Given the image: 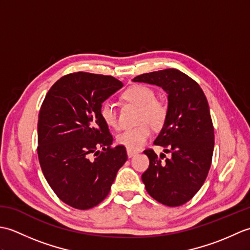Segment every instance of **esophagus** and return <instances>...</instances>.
Instances as JSON below:
<instances>
[{
    "mask_svg": "<svg viewBox=\"0 0 250 250\" xmlns=\"http://www.w3.org/2000/svg\"><path fill=\"white\" fill-rule=\"evenodd\" d=\"M126 153H128V157L129 158H132V157H134L135 155H137V151H135V150H126Z\"/></svg>",
    "mask_w": 250,
    "mask_h": 250,
    "instance_id": "1",
    "label": "esophagus"
}]
</instances>
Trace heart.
Here are the masks:
<instances>
[{
    "mask_svg": "<svg viewBox=\"0 0 250 250\" xmlns=\"http://www.w3.org/2000/svg\"><path fill=\"white\" fill-rule=\"evenodd\" d=\"M122 97L128 102L140 106L137 119L141 124L122 131L117 135V142L118 144L125 146L126 149L137 150L144 146L151 136V125L158 128L163 124L167 116V108L161 101L156 99L155 91L145 84H135L128 88ZM100 115L110 128H119L117 110L111 101L106 100L101 104Z\"/></svg>",
    "mask_w": 250,
    "mask_h": 250,
    "instance_id": "b5f03b06",
    "label": "heart"
}]
</instances>
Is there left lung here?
I'll list each match as a JSON object with an SVG mask.
<instances>
[{
	"instance_id": "obj_1",
	"label": "left lung",
	"mask_w": 250,
	"mask_h": 250,
	"mask_svg": "<svg viewBox=\"0 0 250 250\" xmlns=\"http://www.w3.org/2000/svg\"><path fill=\"white\" fill-rule=\"evenodd\" d=\"M133 82L161 87L168 101L164 125L153 144L162 146L170 158L146 149L149 167L142 180L159 203L183 205L204 184L213 158L214 126L206 97L198 83L176 68L142 74Z\"/></svg>"
}]
</instances>
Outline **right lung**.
Instances as JSON below:
<instances>
[{"label":"right lung","instance_id":"right-lung-1","mask_svg":"<svg viewBox=\"0 0 250 250\" xmlns=\"http://www.w3.org/2000/svg\"><path fill=\"white\" fill-rule=\"evenodd\" d=\"M113 76L84 72L61 77L47 92L37 122V155L44 176L61 201L77 209L97 206L128 159L100 107L122 88Z\"/></svg>","mask_w":250,"mask_h":250}]
</instances>
